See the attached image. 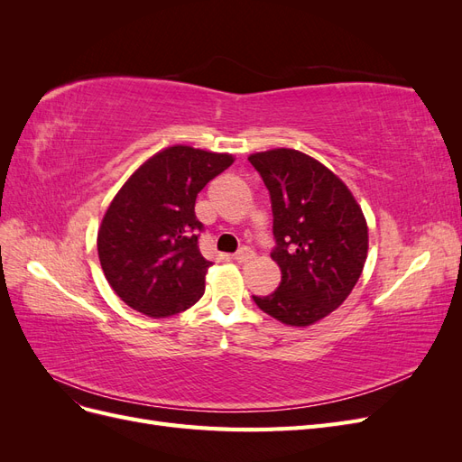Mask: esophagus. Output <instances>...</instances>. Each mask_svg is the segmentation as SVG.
<instances>
[{
	"label": "esophagus",
	"instance_id": "esophagus-1",
	"mask_svg": "<svg viewBox=\"0 0 462 462\" xmlns=\"http://www.w3.org/2000/svg\"><path fill=\"white\" fill-rule=\"evenodd\" d=\"M253 256H254V250L248 248V246H243L241 250H236V253L233 254V258H235L236 262H248Z\"/></svg>",
	"mask_w": 462,
	"mask_h": 462
}]
</instances>
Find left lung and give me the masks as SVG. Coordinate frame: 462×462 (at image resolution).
<instances>
[{
	"mask_svg": "<svg viewBox=\"0 0 462 462\" xmlns=\"http://www.w3.org/2000/svg\"><path fill=\"white\" fill-rule=\"evenodd\" d=\"M248 162L270 192L282 283L254 297L260 310L287 326H310L351 295L368 254V227L343 180L302 152L277 148Z\"/></svg>",
	"mask_w": 462,
	"mask_h": 462,
	"instance_id": "1",
	"label": "left lung"
}]
</instances>
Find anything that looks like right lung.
Returning <instances> with one entry per match:
<instances>
[{
  "mask_svg": "<svg viewBox=\"0 0 462 462\" xmlns=\"http://www.w3.org/2000/svg\"><path fill=\"white\" fill-rule=\"evenodd\" d=\"M233 163L229 153L171 146L131 175L97 231L107 283L131 309L152 318L183 312L204 295L208 262L194 214L199 192Z\"/></svg>",
  "mask_w": 462,
  "mask_h": 462,
  "instance_id": "obj_1",
  "label": "right lung"
}]
</instances>
